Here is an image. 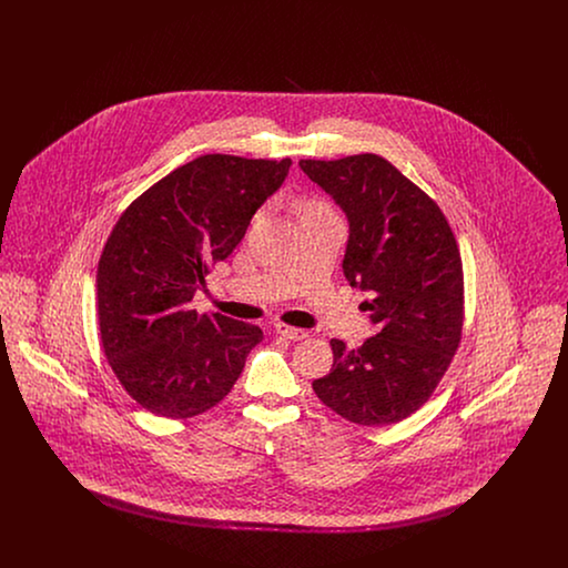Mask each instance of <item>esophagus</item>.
Listing matches in <instances>:
<instances>
[{"label":"esophagus","instance_id":"34e87169","mask_svg":"<svg viewBox=\"0 0 568 568\" xmlns=\"http://www.w3.org/2000/svg\"><path fill=\"white\" fill-rule=\"evenodd\" d=\"M274 329H276V334H281V336H285V338H290V341H304V338H308V332H306V329L292 327V325L276 324L274 325Z\"/></svg>","mask_w":568,"mask_h":568}]
</instances>
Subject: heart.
<instances>
[{"label":"heart","mask_w":568,"mask_h":568,"mask_svg":"<svg viewBox=\"0 0 568 568\" xmlns=\"http://www.w3.org/2000/svg\"><path fill=\"white\" fill-rule=\"evenodd\" d=\"M317 213H334V211L329 209V204H327V202H324V200H317V197L304 200V202L300 204V215H317Z\"/></svg>","instance_id":"b5f03b06"}]
</instances>
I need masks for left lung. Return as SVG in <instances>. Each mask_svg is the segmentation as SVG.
<instances>
[{
  "label": "left lung",
  "mask_w": 568,
  "mask_h": 568,
  "mask_svg": "<svg viewBox=\"0 0 568 568\" xmlns=\"http://www.w3.org/2000/svg\"><path fill=\"white\" fill-rule=\"evenodd\" d=\"M349 219L343 272L377 334L347 349L332 338V371L313 381L327 408L359 426L398 424L433 396L458 352L464 274L456 236L428 193L373 153L300 160Z\"/></svg>",
  "instance_id": "8db88e82"
}]
</instances>
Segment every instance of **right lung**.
I'll return each instance as SVG.
<instances>
[{"mask_svg": "<svg viewBox=\"0 0 568 568\" xmlns=\"http://www.w3.org/2000/svg\"><path fill=\"white\" fill-rule=\"evenodd\" d=\"M292 160L202 155L119 216L98 264V320L110 368L138 405L187 419L219 405L264 338L257 325L191 308Z\"/></svg>", "mask_w": 568, "mask_h": 568, "instance_id": "obj_1", "label": "right lung"}]
</instances>
